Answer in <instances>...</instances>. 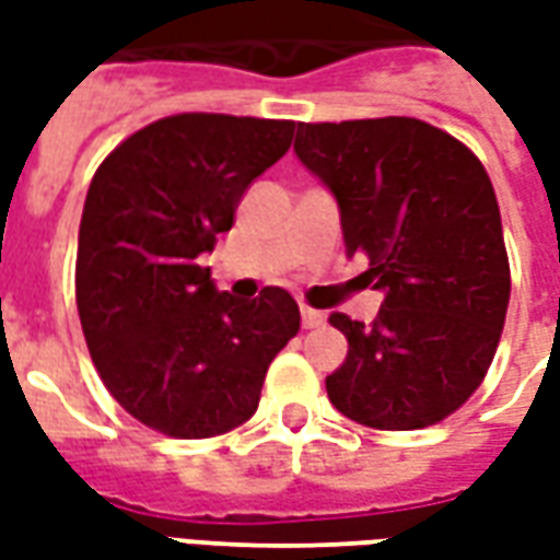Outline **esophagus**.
I'll list each match as a JSON object with an SVG mask.
<instances>
[{
    "mask_svg": "<svg viewBox=\"0 0 560 560\" xmlns=\"http://www.w3.org/2000/svg\"><path fill=\"white\" fill-rule=\"evenodd\" d=\"M324 320H327V317L320 315L317 308H308V305H303V327H305V329L324 327Z\"/></svg>",
    "mask_w": 560,
    "mask_h": 560,
    "instance_id": "34e87169",
    "label": "esophagus"
}]
</instances>
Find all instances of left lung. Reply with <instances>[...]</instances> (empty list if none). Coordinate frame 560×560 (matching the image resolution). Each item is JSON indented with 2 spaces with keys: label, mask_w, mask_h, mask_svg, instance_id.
Masks as SVG:
<instances>
[{
  "label": "left lung",
  "mask_w": 560,
  "mask_h": 560,
  "mask_svg": "<svg viewBox=\"0 0 560 560\" xmlns=\"http://www.w3.org/2000/svg\"><path fill=\"white\" fill-rule=\"evenodd\" d=\"M293 152L336 197L345 252L369 257L365 284L384 293L375 324L329 315L348 339L329 401L389 432L441 422L480 387L510 303L489 173L411 116L300 122Z\"/></svg>",
  "instance_id": "8db88e82"
}]
</instances>
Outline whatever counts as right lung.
<instances>
[{"mask_svg":"<svg viewBox=\"0 0 560 560\" xmlns=\"http://www.w3.org/2000/svg\"><path fill=\"white\" fill-rule=\"evenodd\" d=\"M296 122L179 114L140 128L92 176L78 236V312L122 408L171 438H212L257 411L272 357L296 336L284 288L236 300L203 255L231 231Z\"/></svg>","mask_w":560,"mask_h":560,"instance_id":"right-lung-1","label":"right lung"}]
</instances>
